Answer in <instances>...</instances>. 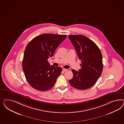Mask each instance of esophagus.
<instances>
[{
    "mask_svg": "<svg viewBox=\"0 0 124 124\" xmlns=\"http://www.w3.org/2000/svg\"><path fill=\"white\" fill-rule=\"evenodd\" d=\"M63 70L64 72H66L68 70L67 69H63Z\"/></svg>",
    "mask_w": 124,
    "mask_h": 124,
    "instance_id": "1",
    "label": "esophagus"
}]
</instances>
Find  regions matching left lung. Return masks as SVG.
Returning <instances> with one entry per match:
<instances>
[{"label": "left lung", "mask_w": 124, "mask_h": 124, "mask_svg": "<svg viewBox=\"0 0 124 124\" xmlns=\"http://www.w3.org/2000/svg\"><path fill=\"white\" fill-rule=\"evenodd\" d=\"M69 38L76 49L81 68L79 71L72 70L73 77L69 80L72 86L84 90L93 86L101 75V53L97 45L84 35H70Z\"/></svg>", "instance_id": "8db88e82"}]
</instances>
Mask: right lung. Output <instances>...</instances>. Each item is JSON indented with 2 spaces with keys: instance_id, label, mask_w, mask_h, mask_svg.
I'll list each match as a JSON object with an SVG mask.
<instances>
[{
  "instance_id": "right-lung-1",
  "label": "right lung",
  "mask_w": 124,
  "mask_h": 124,
  "mask_svg": "<svg viewBox=\"0 0 124 124\" xmlns=\"http://www.w3.org/2000/svg\"><path fill=\"white\" fill-rule=\"evenodd\" d=\"M66 37V35L42 34L27 45L23 70L28 82L34 89L46 91L54 86L62 69L50 65L48 59L54 55L57 48Z\"/></svg>"
}]
</instances>
